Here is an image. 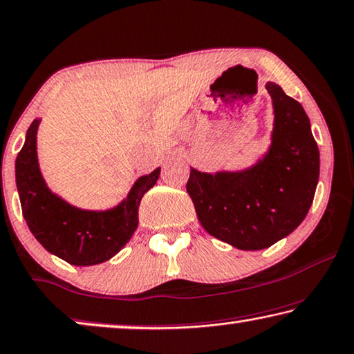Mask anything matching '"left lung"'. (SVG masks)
<instances>
[{
    "label": "left lung",
    "mask_w": 354,
    "mask_h": 354,
    "mask_svg": "<svg viewBox=\"0 0 354 354\" xmlns=\"http://www.w3.org/2000/svg\"><path fill=\"white\" fill-rule=\"evenodd\" d=\"M274 122L265 155L243 171L192 167L187 192L203 228L241 250L266 249L308 214L319 180V150L304 106L266 83Z\"/></svg>",
    "instance_id": "1"
}]
</instances>
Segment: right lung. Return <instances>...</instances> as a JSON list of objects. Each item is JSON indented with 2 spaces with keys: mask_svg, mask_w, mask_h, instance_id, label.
Listing matches in <instances>:
<instances>
[{
  "mask_svg": "<svg viewBox=\"0 0 354 354\" xmlns=\"http://www.w3.org/2000/svg\"><path fill=\"white\" fill-rule=\"evenodd\" d=\"M41 120L30 124L15 160V183L24 217L33 236L48 252L76 266L106 262L129 243L139 225V206L155 187L161 167L136 180L127 196L106 211L71 206L50 192L41 174L37 134Z\"/></svg>",
  "mask_w": 354,
  "mask_h": 354,
  "instance_id": "obj_1",
  "label": "right lung"
}]
</instances>
